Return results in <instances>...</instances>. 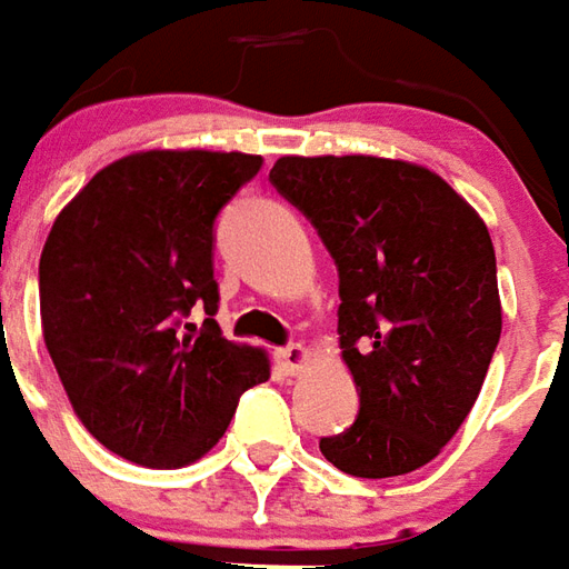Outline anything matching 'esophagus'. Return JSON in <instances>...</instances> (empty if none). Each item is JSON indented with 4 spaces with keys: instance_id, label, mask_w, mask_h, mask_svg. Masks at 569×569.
Instances as JSON below:
<instances>
[{
    "instance_id": "1",
    "label": "esophagus",
    "mask_w": 569,
    "mask_h": 569,
    "mask_svg": "<svg viewBox=\"0 0 569 569\" xmlns=\"http://www.w3.org/2000/svg\"><path fill=\"white\" fill-rule=\"evenodd\" d=\"M278 365L284 373H300V370L309 368V361H312V352L306 349L303 342H293L288 349H278Z\"/></svg>"
}]
</instances>
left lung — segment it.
<instances>
[{
    "mask_svg": "<svg viewBox=\"0 0 569 569\" xmlns=\"http://www.w3.org/2000/svg\"><path fill=\"white\" fill-rule=\"evenodd\" d=\"M269 180L340 272V349L361 410L321 453L356 478L432 462L485 386L502 330L485 220L447 180L380 156H281Z\"/></svg>",
    "mask_w": 569,
    "mask_h": 569,
    "instance_id": "8db88e82",
    "label": "left lung"
}]
</instances>
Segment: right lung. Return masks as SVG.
<instances>
[{
  "mask_svg": "<svg viewBox=\"0 0 569 569\" xmlns=\"http://www.w3.org/2000/svg\"><path fill=\"white\" fill-rule=\"evenodd\" d=\"M263 159L143 149L107 164L58 213L39 260L42 337L76 417L147 469L211 450L269 356L227 340L217 312L213 220Z\"/></svg>",
  "mask_w": 569,
  "mask_h": 569,
  "instance_id": "1",
  "label": "right lung"
}]
</instances>
